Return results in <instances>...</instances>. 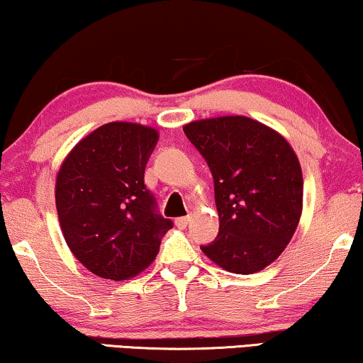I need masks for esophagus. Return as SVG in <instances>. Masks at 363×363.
Instances as JSON below:
<instances>
[{"label": "esophagus", "mask_w": 363, "mask_h": 363, "mask_svg": "<svg viewBox=\"0 0 363 363\" xmlns=\"http://www.w3.org/2000/svg\"><path fill=\"white\" fill-rule=\"evenodd\" d=\"M188 223H190V216H182V218H177V220H175V225L178 228H186Z\"/></svg>", "instance_id": "1"}]
</instances>
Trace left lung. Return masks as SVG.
<instances>
[{"instance_id":"1","label":"left lung","mask_w":363,"mask_h":363,"mask_svg":"<svg viewBox=\"0 0 363 363\" xmlns=\"http://www.w3.org/2000/svg\"><path fill=\"white\" fill-rule=\"evenodd\" d=\"M183 132L215 180L216 241L201 251L223 269L255 274L289 245L302 213V170L289 142L245 116L201 118Z\"/></svg>"}]
</instances>
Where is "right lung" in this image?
Returning a JSON list of instances; mask_svg holds the SVG:
<instances>
[{"mask_svg": "<svg viewBox=\"0 0 363 363\" xmlns=\"http://www.w3.org/2000/svg\"><path fill=\"white\" fill-rule=\"evenodd\" d=\"M158 142L153 127L108 122L84 137L56 177V208L69 250L104 279L125 281L158 255L173 223L143 183Z\"/></svg>", "mask_w": 363, "mask_h": 363, "instance_id": "obj_1", "label": "right lung"}]
</instances>
